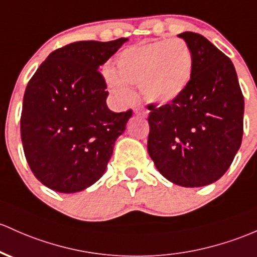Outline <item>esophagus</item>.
I'll return each instance as SVG.
<instances>
[{"instance_id":"obj_1","label":"esophagus","mask_w":257,"mask_h":257,"mask_svg":"<svg viewBox=\"0 0 257 257\" xmlns=\"http://www.w3.org/2000/svg\"><path fill=\"white\" fill-rule=\"evenodd\" d=\"M134 112H135V114L140 115V117H146V115H148V113H149L148 109L143 108V107H140V108H135Z\"/></svg>"}]
</instances>
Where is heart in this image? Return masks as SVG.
I'll return each instance as SVG.
<instances>
[{
    "label": "heart",
    "instance_id": "1",
    "mask_svg": "<svg viewBox=\"0 0 257 257\" xmlns=\"http://www.w3.org/2000/svg\"><path fill=\"white\" fill-rule=\"evenodd\" d=\"M115 64L118 75L107 70L106 80L118 100L128 102L133 96L128 83L140 86L149 102L165 105L187 87L193 73V55L184 41L172 39L124 50Z\"/></svg>",
    "mask_w": 257,
    "mask_h": 257
}]
</instances>
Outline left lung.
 I'll return each mask as SVG.
<instances>
[{"mask_svg": "<svg viewBox=\"0 0 257 257\" xmlns=\"http://www.w3.org/2000/svg\"><path fill=\"white\" fill-rule=\"evenodd\" d=\"M178 36L191 51L193 73L176 100L148 105V151L170 182L204 187L223 176L240 148L244 96L232 61L222 51L200 34Z\"/></svg>", "mask_w": 257, "mask_h": 257, "instance_id": "1", "label": "left lung"}]
</instances>
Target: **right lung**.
Instances as JSON below:
<instances>
[{
    "instance_id": "1",
    "label": "right lung",
    "mask_w": 257,
    "mask_h": 257,
    "mask_svg": "<svg viewBox=\"0 0 257 257\" xmlns=\"http://www.w3.org/2000/svg\"><path fill=\"white\" fill-rule=\"evenodd\" d=\"M128 39L77 41L51 52L28 83L21 137L30 170L44 185L77 193L105 173L132 109L114 113L98 72Z\"/></svg>"
}]
</instances>
